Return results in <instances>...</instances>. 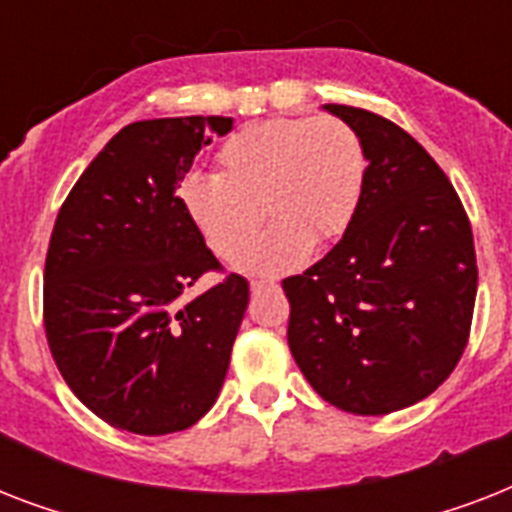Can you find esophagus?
<instances>
[{
    "mask_svg": "<svg viewBox=\"0 0 512 512\" xmlns=\"http://www.w3.org/2000/svg\"><path fill=\"white\" fill-rule=\"evenodd\" d=\"M273 287V284H271V281H249V289H252V292H255V295H257V292H263V289H271Z\"/></svg>",
    "mask_w": 512,
    "mask_h": 512,
    "instance_id": "obj_1",
    "label": "esophagus"
}]
</instances>
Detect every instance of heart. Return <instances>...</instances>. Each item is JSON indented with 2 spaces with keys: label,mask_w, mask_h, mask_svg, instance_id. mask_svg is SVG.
<instances>
[{
  "label": "heart",
  "mask_w": 512,
  "mask_h": 512,
  "mask_svg": "<svg viewBox=\"0 0 512 512\" xmlns=\"http://www.w3.org/2000/svg\"><path fill=\"white\" fill-rule=\"evenodd\" d=\"M364 146L335 116L249 124L225 140L215 177L188 175L177 201L220 260H233L259 227L272 228L239 260L244 273L284 276L345 233L364 183Z\"/></svg>",
  "instance_id": "1"
}]
</instances>
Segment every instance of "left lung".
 <instances>
[{
	"instance_id": "obj_1",
	"label": "left lung",
	"mask_w": 512,
	"mask_h": 512,
	"mask_svg": "<svg viewBox=\"0 0 512 512\" xmlns=\"http://www.w3.org/2000/svg\"><path fill=\"white\" fill-rule=\"evenodd\" d=\"M364 146L356 215L327 257L281 281L289 350L324 401L390 414L428 398L468 345L478 268L460 196L385 116L324 106Z\"/></svg>"
}]
</instances>
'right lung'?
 Returning <instances> with one entry per match:
<instances>
[{"label": "right lung", "mask_w": 512, "mask_h": 512, "mask_svg": "<svg viewBox=\"0 0 512 512\" xmlns=\"http://www.w3.org/2000/svg\"><path fill=\"white\" fill-rule=\"evenodd\" d=\"M228 116L127 124L63 201L44 263V332L74 396L138 436L191 428L217 401L249 284L231 273L177 297L220 263L177 201Z\"/></svg>", "instance_id": "add662e5"}]
</instances>
